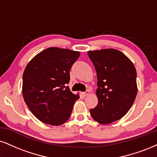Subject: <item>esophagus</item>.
Returning <instances> with one entry per match:
<instances>
[{"instance_id": "obj_1", "label": "esophagus", "mask_w": 157, "mask_h": 157, "mask_svg": "<svg viewBox=\"0 0 157 157\" xmlns=\"http://www.w3.org/2000/svg\"><path fill=\"white\" fill-rule=\"evenodd\" d=\"M90 90H86V92H83V94H84V96H87V95H89V94H90Z\"/></svg>"}]
</instances>
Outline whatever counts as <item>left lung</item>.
<instances>
[{
  "instance_id": "left-lung-1",
  "label": "left lung",
  "mask_w": 157,
  "mask_h": 157,
  "mask_svg": "<svg viewBox=\"0 0 157 157\" xmlns=\"http://www.w3.org/2000/svg\"><path fill=\"white\" fill-rule=\"evenodd\" d=\"M98 77L96 94L98 103L90 113L102 124L117 121L132 107L136 98L137 72L135 67L122 52L106 49L88 52Z\"/></svg>"
}]
</instances>
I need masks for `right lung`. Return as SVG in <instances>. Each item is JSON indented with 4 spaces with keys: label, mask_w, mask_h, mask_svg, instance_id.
<instances>
[{
    "label": "right lung",
    "mask_w": 157,
    "mask_h": 157,
    "mask_svg": "<svg viewBox=\"0 0 157 157\" xmlns=\"http://www.w3.org/2000/svg\"><path fill=\"white\" fill-rule=\"evenodd\" d=\"M80 52L48 48L29 62L22 76V95L33 114L42 122L59 126L71 117L79 98L70 90V70Z\"/></svg>",
    "instance_id": "add662e5"
}]
</instances>
